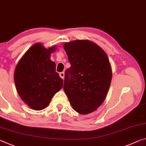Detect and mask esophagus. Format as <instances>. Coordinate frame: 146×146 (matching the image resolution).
Wrapping results in <instances>:
<instances>
[{"label": "esophagus", "instance_id": "esophagus-1", "mask_svg": "<svg viewBox=\"0 0 146 146\" xmlns=\"http://www.w3.org/2000/svg\"><path fill=\"white\" fill-rule=\"evenodd\" d=\"M64 72H61V73H60V77L62 78H63L64 79Z\"/></svg>", "mask_w": 146, "mask_h": 146}]
</instances>
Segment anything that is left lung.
<instances>
[{
    "instance_id": "1",
    "label": "left lung",
    "mask_w": 146,
    "mask_h": 146,
    "mask_svg": "<svg viewBox=\"0 0 146 146\" xmlns=\"http://www.w3.org/2000/svg\"><path fill=\"white\" fill-rule=\"evenodd\" d=\"M71 67L66 71L64 90L76 112L88 114L105 101L112 80L107 54L88 40L64 44Z\"/></svg>"
}]
</instances>
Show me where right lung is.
<instances>
[{
	"instance_id": "1",
	"label": "right lung",
	"mask_w": 146,
	"mask_h": 146,
	"mask_svg": "<svg viewBox=\"0 0 146 146\" xmlns=\"http://www.w3.org/2000/svg\"><path fill=\"white\" fill-rule=\"evenodd\" d=\"M56 46L46 48L36 43L19 60L14 71L17 92L32 109L41 110L50 103L63 87V80L56 72V64L50 59Z\"/></svg>"
}]
</instances>
